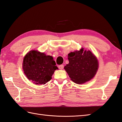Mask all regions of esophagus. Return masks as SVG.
I'll use <instances>...</instances> for the list:
<instances>
[{
  "mask_svg": "<svg viewBox=\"0 0 122 122\" xmlns=\"http://www.w3.org/2000/svg\"><path fill=\"white\" fill-rule=\"evenodd\" d=\"M59 69H60V70H62L63 69V68H64V66L63 65H62V64H61V65H60V66H59Z\"/></svg>",
  "mask_w": 122,
  "mask_h": 122,
  "instance_id": "1",
  "label": "esophagus"
}]
</instances>
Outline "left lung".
<instances>
[{"instance_id": "left-lung-1", "label": "left lung", "mask_w": 122, "mask_h": 122, "mask_svg": "<svg viewBox=\"0 0 122 122\" xmlns=\"http://www.w3.org/2000/svg\"><path fill=\"white\" fill-rule=\"evenodd\" d=\"M69 64L64 69L73 82L83 84L91 80L98 68L97 58L90 50L81 48L68 54Z\"/></svg>"}]
</instances>
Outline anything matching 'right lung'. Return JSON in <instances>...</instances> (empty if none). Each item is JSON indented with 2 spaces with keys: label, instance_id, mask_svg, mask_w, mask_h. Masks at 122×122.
I'll return each instance as SVG.
<instances>
[{
  "label": "right lung",
  "instance_id": "right-lung-1",
  "mask_svg": "<svg viewBox=\"0 0 122 122\" xmlns=\"http://www.w3.org/2000/svg\"><path fill=\"white\" fill-rule=\"evenodd\" d=\"M53 57L37 50L28 52L24 58L22 68L27 78L36 84H45L52 79L56 70Z\"/></svg>",
  "mask_w": 122,
  "mask_h": 122
}]
</instances>
